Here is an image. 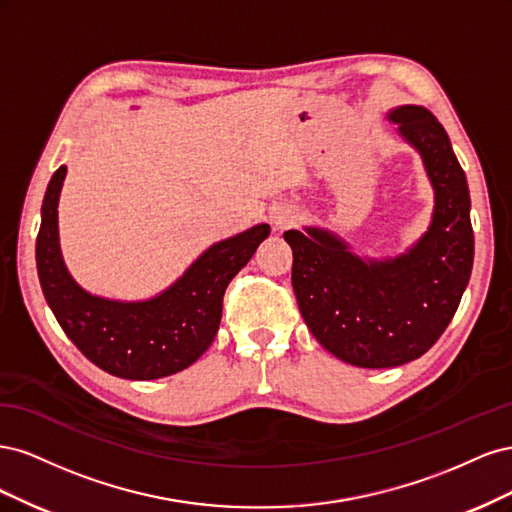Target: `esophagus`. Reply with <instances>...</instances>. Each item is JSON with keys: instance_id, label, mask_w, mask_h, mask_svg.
Masks as SVG:
<instances>
[{"instance_id": "34e87169", "label": "esophagus", "mask_w": 512, "mask_h": 512, "mask_svg": "<svg viewBox=\"0 0 512 512\" xmlns=\"http://www.w3.org/2000/svg\"><path fill=\"white\" fill-rule=\"evenodd\" d=\"M297 220H299V211L294 209V207H290V205L277 207L275 213H273V224H275L277 230L288 228V226H292Z\"/></svg>"}]
</instances>
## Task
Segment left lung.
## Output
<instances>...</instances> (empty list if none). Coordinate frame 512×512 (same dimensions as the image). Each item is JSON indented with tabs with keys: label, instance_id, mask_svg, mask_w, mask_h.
Returning a JSON list of instances; mask_svg holds the SVG:
<instances>
[{
	"label": "left lung",
	"instance_id": "obj_1",
	"mask_svg": "<svg viewBox=\"0 0 512 512\" xmlns=\"http://www.w3.org/2000/svg\"><path fill=\"white\" fill-rule=\"evenodd\" d=\"M433 188L429 228L404 254L363 258L335 232L286 230L292 288L318 342L344 363L382 369L423 356L453 320L474 262L470 190L442 123L425 106L386 115Z\"/></svg>",
	"mask_w": 512,
	"mask_h": 512
}]
</instances>
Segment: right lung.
Listing matches in <instances>:
<instances>
[{
    "label": "right lung",
    "instance_id": "right-lung-1",
    "mask_svg": "<svg viewBox=\"0 0 512 512\" xmlns=\"http://www.w3.org/2000/svg\"><path fill=\"white\" fill-rule=\"evenodd\" d=\"M66 166H59L42 200L36 267L44 299L59 327L87 359L117 378L156 380L190 367L211 346L222 320V299L269 224H256L213 243L177 282L145 301L96 297L76 284L59 247L57 205Z\"/></svg>",
    "mask_w": 512,
    "mask_h": 512
}]
</instances>
